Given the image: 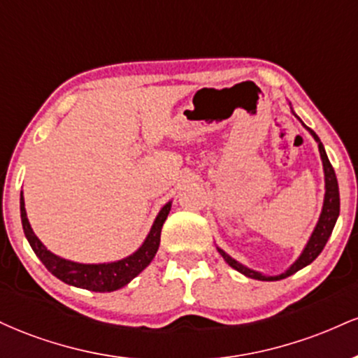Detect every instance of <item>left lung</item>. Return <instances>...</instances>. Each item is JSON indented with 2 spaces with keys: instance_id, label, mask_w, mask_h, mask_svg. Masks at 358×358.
Here are the masks:
<instances>
[{
  "instance_id": "8db88e82",
  "label": "left lung",
  "mask_w": 358,
  "mask_h": 358,
  "mask_svg": "<svg viewBox=\"0 0 358 358\" xmlns=\"http://www.w3.org/2000/svg\"><path fill=\"white\" fill-rule=\"evenodd\" d=\"M310 129V127H308ZM310 133L313 134V138L318 141V148H320V155H322V159H323V170H324V188H327V192H324V202H323V210H322V215H320V220L318 224H316L315 227V232L311 234V239L308 241L305 250H303V254L299 256V259L296 262H294L293 266H291L289 269L286 271V273L279 274V276H262L261 273H256V271L252 269H248L245 266L239 264L237 261H234L231 256H227V254L224 252V250L219 249V252L222 254V257L225 259V262H227L229 266H232L234 269H237L239 273L245 274L248 278H252V279H261V281H278V279H285L287 276H291V274H294L296 271L303 269L305 266L311 264V262L315 261L316 257L320 256V252H322L324 244H327L328 237L331 236V231H334L335 227V222L338 219V213H340V193H338V182H336V175H335V170L334 166H331L330 159H328L327 153H324V148L322 145V141H320V138L316 136L315 131L310 129Z\"/></svg>"
}]
</instances>
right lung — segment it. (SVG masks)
Here are the masks:
<instances>
[{"label": "right lung", "mask_w": 358, "mask_h": 358, "mask_svg": "<svg viewBox=\"0 0 358 358\" xmlns=\"http://www.w3.org/2000/svg\"><path fill=\"white\" fill-rule=\"evenodd\" d=\"M171 203H166L162 208V212L156 217L153 227H151L150 234H148L145 244L139 248L136 252L131 254L129 257L121 259L117 262H110V264H77V262L67 261L62 259L38 241L34 231L30 227V222L27 219V212H24V202L23 195L20 196V210H22V224L24 236H27L28 242H30L31 249L43 266L47 268L55 278L60 281L67 282V285L84 287L89 291H99V293H106V291H116L119 287L126 286L127 282L133 278H136L143 269L153 261L156 250L159 248V237H162V227L165 224L168 213H170Z\"/></svg>", "instance_id": "obj_1"}]
</instances>
